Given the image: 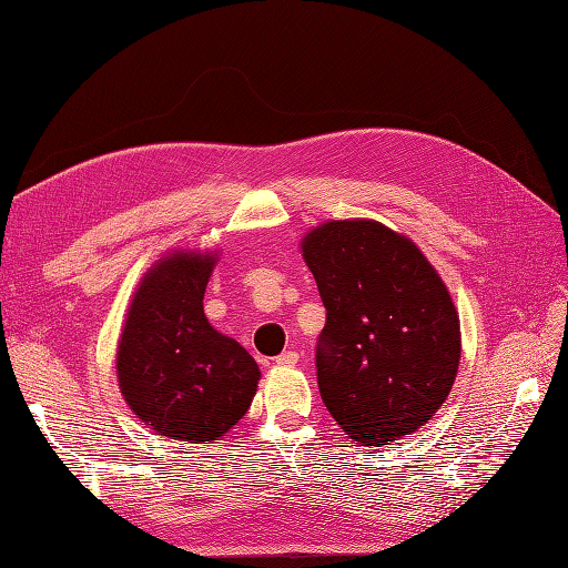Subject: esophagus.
Returning a JSON list of instances; mask_svg holds the SVG:
<instances>
[{
  "label": "esophagus",
  "instance_id": "34e87169",
  "mask_svg": "<svg viewBox=\"0 0 568 568\" xmlns=\"http://www.w3.org/2000/svg\"><path fill=\"white\" fill-rule=\"evenodd\" d=\"M280 366H293V364H298V352H293V349H286V352H282V355L275 359Z\"/></svg>",
  "mask_w": 568,
  "mask_h": 568
}]
</instances>
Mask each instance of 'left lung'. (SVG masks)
<instances>
[{"label": "left lung", "instance_id": "1", "mask_svg": "<svg viewBox=\"0 0 568 568\" xmlns=\"http://www.w3.org/2000/svg\"><path fill=\"white\" fill-rule=\"evenodd\" d=\"M326 324L317 383L362 446L397 442L437 414L460 362V322L427 258L374 221H331L303 240Z\"/></svg>", "mask_w": 568, "mask_h": 568}]
</instances>
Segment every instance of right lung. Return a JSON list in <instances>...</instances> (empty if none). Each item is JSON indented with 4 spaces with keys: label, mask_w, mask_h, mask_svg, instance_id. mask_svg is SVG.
<instances>
[{
    "label": "right lung",
    "mask_w": 568,
    "mask_h": 568,
    "mask_svg": "<svg viewBox=\"0 0 568 568\" xmlns=\"http://www.w3.org/2000/svg\"><path fill=\"white\" fill-rule=\"evenodd\" d=\"M216 258L173 253L135 291L116 349L126 404L164 437L209 444L246 414L261 371L248 352L213 328L204 291Z\"/></svg>",
    "instance_id": "obj_1"
}]
</instances>
